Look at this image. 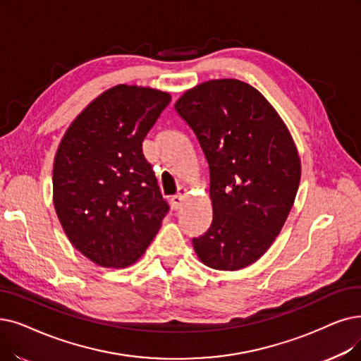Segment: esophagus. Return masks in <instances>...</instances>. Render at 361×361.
<instances>
[{"label": "esophagus", "instance_id": "obj_1", "mask_svg": "<svg viewBox=\"0 0 361 361\" xmlns=\"http://www.w3.org/2000/svg\"><path fill=\"white\" fill-rule=\"evenodd\" d=\"M185 193H187V190L185 189H180V193L178 195H176V196H172L171 199H169V203H171V207H172V209H180L181 207H183V202H184V196H185Z\"/></svg>", "mask_w": 361, "mask_h": 361}]
</instances>
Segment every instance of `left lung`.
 Masks as SVG:
<instances>
[{
    "mask_svg": "<svg viewBox=\"0 0 361 361\" xmlns=\"http://www.w3.org/2000/svg\"><path fill=\"white\" fill-rule=\"evenodd\" d=\"M176 111L209 166L212 223L193 247L211 269H245L271 246L292 209L301 180L292 135L267 99L238 80L196 85Z\"/></svg>",
    "mask_w": 361,
    "mask_h": 361,
    "instance_id": "obj_1",
    "label": "left lung"
}]
</instances>
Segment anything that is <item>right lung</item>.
<instances>
[{
  "label": "right lung",
  "instance_id": "obj_1",
  "mask_svg": "<svg viewBox=\"0 0 361 361\" xmlns=\"http://www.w3.org/2000/svg\"><path fill=\"white\" fill-rule=\"evenodd\" d=\"M169 102L159 90L116 85L92 100L61 138L54 208L71 243L102 267L134 264L169 209L142 147Z\"/></svg>",
  "mask_w": 361,
  "mask_h": 361
}]
</instances>
